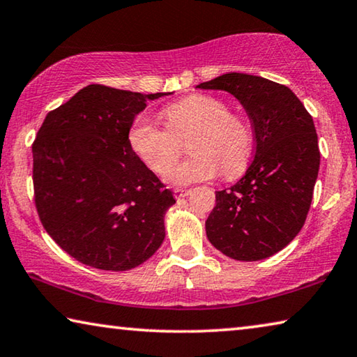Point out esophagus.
Returning a JSON list of instances; mask_svg holds the SVG:
<instances>
[{
    "label": "esophagus",
    "instance_id": "obj_1",
    "mask_svg": "<svg viewBox=\"0 0 357 357\" xmlns=\"http://www.w3.org/2000/svg\"><path fill=\"white\" fill-rule=\"evenodd\" d=\"M174 192V197H176V199H184V197H188L189 194H190V190H188V189H174L173 190Z\"/></svg>",
    "mask_w": 357,
    "mask_h": 357
}]
</instances>
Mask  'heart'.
Returning <instances> with one entry per match:
<instances>
[{"mask_svg":"<svg viewBox=\"0 0 357 357\" xmlns=\"http://www.w3.org/2000/svg\"><path fill=\"white\" fill-rule=\"evenodd\" d=\"M167 126L138 117L128 130V144L152 172L176 185L213 179L220 172L235 178L245 172L252 152V132L245 119L231 114L229 105L214 95L197 93L163 109ZM192 138L188 161L172 166L178 141ZM174 168L172 169L171 167Z\"/></svg>","mask_w":357,"mask_h":357,"instance_id":"b5f03b06","label":"heart"}]
</instances>
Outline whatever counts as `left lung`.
Instances as JSON below:
<instances>
[{"instance_id": "1", "label": "left lung", "mask_w": 357, "mask_h": 357, "mask_svg": "<svg viewBox=\"0 0 357 357\" xmlns=\"http://www.w3.org/2000/svg\"><path fill=\"white\" fill-rule=\"evenodd\" d=\"M197 87L234 95L256 139L245 176L216 192L208 240L235 260L267 259L289 245L307 219L321 160L313 117L289 87L260 76L227 73Z\"/></svg>"}]
</instances>
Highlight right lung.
<instances>
[{"label":"right lung","instance_id":"obj_1","mask_svg":"<svg viewBox=\"0 0 357 357\" xmlns=\"http://www.w3.org/2000/svg\"><path fill=\"white\" fill-rule=\"evenodd\" d=\"M165 95L90 84L39 128L31 148L39 219L84 265L132 270L165 238V214L176 200L128 144L135 117Z\"/></svg>","mask_w":357,"mask_h":357}]
</instances>
